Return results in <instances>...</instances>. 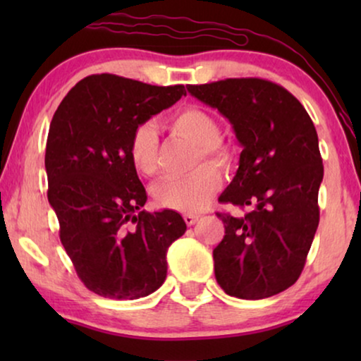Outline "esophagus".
Instances as JSON below:
<instances>
[{
    "instance_id": "esophagus-1",
    "label": "esophagus",
    "mask_w": 361,
    "mask_h": 361,
    "mask_svg": "<svg viewBox=\"0 0 361 361\" xmlns=\"http://www.w3.org/2000/svg\"><path fill=\"white\" fill-rule=\"evenodd\" d=\"M184 220H185V224L190 226V225H194L197 220H199V215H194V214H185V215H184Z\"/></svg>"
}]
</instances>
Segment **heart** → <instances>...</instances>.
Wrapping results in <instances>:
<instances>
[{
	"instance_id": "b5f03b06",
	"label": "heart",
	"mask_w": 361,
	"mask_h": 361,
	"mask_svg": "<svg viewBox=\"0 0 361 361\" xmlns=\"http://www.w3.org/2000/svg\"><path fill=\"white\" fill-rule=\"evenodd\" d=\"M169 126L174 135L199 147L200 156L209 164L200 166L194 174L187 177H169L157 182L152 187V197L162 209L199 212L209 204L221 185V176L216 167L228 169L233 162V154L220 142L221 128L219 121L199 106H185L176 111ZM130 159L135 169L142 176L152 177L159 172V136L154 125L145 123L133 131Z\"/></svg>"
}]
</instances>
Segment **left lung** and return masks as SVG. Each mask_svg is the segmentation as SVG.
Wrapping results in <instances>:
<instances>
[{
    "instance_id": "left-lung-1",
    "label": "left lung",
    "mask_w": 361,
    "mask_h": 361,
    "mask_svg": "<svg viewBox=\"0 0 361 361\" xmlns=\"http://www.w3.org/2000/svg\"><path fill=\"white\" fill-rule=\"evenodd\" d=\"M187 90L228 118L243 146L219 202L251 210L243 216L216 212L225 225L214 250L216 283L238 299L283 293L302 273L319 226L324 166L314 123L293 93L264 78H225Z\"/></svg>"
}]
</instances>
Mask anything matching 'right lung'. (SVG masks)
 Instances as JSON below:
<instances>
[{"label":"right lung","mask_w":361,"mask_h":361,"mask_svg":"<svg viewBox=\"0 0 361 361\" xmlns=\"http://www.w3.org/2000/svg\"><path fill=\"white\" fill-rule=\"evenodd\" d=\"M182 95L184 85L98 73L78 82L54 113L47 199L77 276L102 298L131 300L159 289L167 248L187 230L174 210H141L147 195L130 159L133 131Z\"/></svg>","instance_id":"obj_1"}]
</instances>
